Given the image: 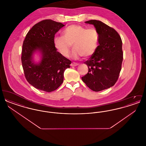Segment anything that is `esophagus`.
I'll return each instance as SVG.
<instances>
[{"label":"esophagus","instance_id":"1","mask_svg":"<svg viewBox=\"0 0 146 146\" xmlns=\"http://www.w3.org/2000/svg\"><path fill=\"white\" fill-rule=\"evenodd\" d=\"M78 65H79V64L76 62L72 63L71 64H70V66H71L72 67H73V66L74 67V66H78Z\"/></svg>","mask_w":146,"mask_h":146}]
</instances>
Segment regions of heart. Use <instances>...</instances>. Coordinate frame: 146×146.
Listing matches in <instances>:
<instances>
[{"label": "heart", "mask_w": 146, "mask_h": 146, "mask_svg": "<svg viewBox=\"0 0 146 146\" xmlns=\"http://www.w3.org/2000/svg\"><path fill=\"white\" fill-rule=\"evenodd\" d=\"M63 36H56L54 43L57 50L63 56L68 57L72 44V57L79 59L93 55L98 46L100 35L95 28H88L79 25H72L65 28Z\"/></svg>", "instance_id": "obj_1"}]
</instances>
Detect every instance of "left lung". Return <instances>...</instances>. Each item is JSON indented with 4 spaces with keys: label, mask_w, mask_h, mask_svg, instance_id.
Wrapping results in <instances>:
<instances>
[{
    "label": "left lung",
    "mask_w": 146,
    "mask_h": 146,
    "mask_svg": "<svg viewBox=\"0 0 146 146\" xmlns=\"http://www.w3.org/2000/svg\"><path fill=\"white\" fill-rule=\"evenodd\" d=\"M85 22L95 26L100 40L95 53L84 62L89 70L82 79L91 90L100 91L113 86L118 80L123 60L122 40L114 28L101 21Z\"/></svg>",
    "instance_id": "1"
}]
</instances>
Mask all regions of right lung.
I'll use <instances>...</instances> for the list:
<instances>
[{
	"label": "right lung",
	"instance_id": "add662e5",
	"mask_svg": "<svg viewBox=\"0 0 146 146\" xmlns=\"http://www.w3.org/2000/svg\"><path fill=\"white\" fill-rule=\"evenodd\" d=\"M64 25L51 20L40 21L28 31L23 41L21 61L26 80L35 88L45 92L56 90L63 83L64 72L71 61L57 51L54 40ZM42 55L38 64L33 60L35 52Z\"/></svg>",
	"mask_w": 146,
	"mask_h": 146
}]
</instances>
